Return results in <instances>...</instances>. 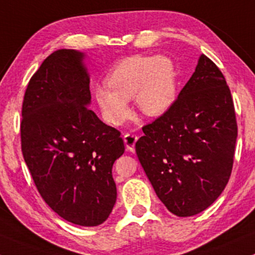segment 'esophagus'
Wrapping results in <instances>:
<instances>
[{
	"mask_svg": "<svg viewBox=\"0 0 255 255\" xmlns=\"http://www.w3.org/2000/svg\"><path fill=\"white\" fill-rule=\"evenodd\" d=\"M137 138H138V137H137L135 133H127V135L124 136V143L125 145H127L128 150H135V143L137 141Z\"/></svg>",
	"mask_w": 255,
	"mask_h": 255,
	"instance_id": "1",
	"label": "esophagus"
}]
</instances>
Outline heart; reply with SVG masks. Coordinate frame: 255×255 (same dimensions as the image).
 <instances>
[{"instance_id": "b5f03b06", "label": "heart", "mask_w": 255, "mask_h": 255, "mask_svg": "<svg viewBox=\"0 0 255 255\" xmlns=\"http://www.w3.org/2000/svg\"><path fill=\"white\" fill-rule=\"evenodd\" d=\"M106 84L95 88V99L104 118L120 125L130 114L128 100L147 117L164 114L176 100L173 62L165 56L132 55L122 59L106 76Z\"/></svg>"}]
</instances>
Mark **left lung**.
<instances>
[{
  "label": "left lung",
  "mask_w": 255,
  "mask_h": 255,
  "mask_svg": "<svg viewBox=\"0 0 255 255\" xmlns=\"http://www.w3.org/2000/svg\"><path fill=\"white\" fill-rule=\"evenodd\" d=\"M136 154L171 213L190 217L218 199L233 171L237 122L224 74L200 56L168 111L142 128Z\"/></svg>",
  "instance_id": "left-lung-1"
}]
</instances>
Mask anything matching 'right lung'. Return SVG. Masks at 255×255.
I'll return each instance as SVG.
<instances>
[{
    "mask_svg": "<svg viewBox=\"0 0 255 255\" xmlns=\"http://www.w3.org/2000/svg\"><path fill=\"white\" fill-rule=\"evenodd\" d=\"M83 54H50L28 82L21 108V151L51 210L81 227L108 218L117 200L114 161L124 153L120 131L97 118Z\"/></svg>",
    "mask_w": 255,
    "mask_h": 255,
    "instance_id": "right-lung-1",
    "label": "right lung"
}]
</instances>
